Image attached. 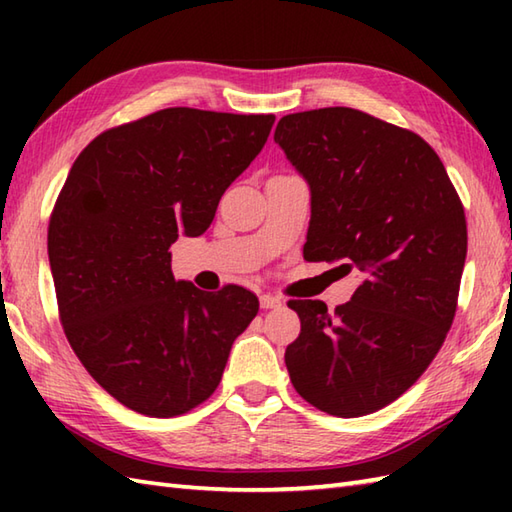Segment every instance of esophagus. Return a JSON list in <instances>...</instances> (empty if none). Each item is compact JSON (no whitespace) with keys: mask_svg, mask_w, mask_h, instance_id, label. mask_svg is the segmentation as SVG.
Instances as JSON below:
<instances>
[{"mask_svg":"<svg viewBox=\"0 0 512 512\" xmlns=\"http://www.w3.org/2000/svg\"><path fill=\"white\" fill-rule=\"evenodd\" d=\"M259 303H262L264 310H273V308L281 306V299L275 297V295H262V297H259Z\"/></svg>","mask_w":512,"mask_h":512,"instance_id":"34e87169","label":"esophagus"}]
</instances>
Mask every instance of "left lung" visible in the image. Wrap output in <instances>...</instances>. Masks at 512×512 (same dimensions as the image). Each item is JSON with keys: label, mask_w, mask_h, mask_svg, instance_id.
<instances>
[{"label": "left lung", "mask_w": 512, "mask_h": 512, "mask_svg": "<svg viewBox=\"0 0 512 512\" xmlns=\"http://www.w3.org/2000/svg\"><path fill=\"white\" fill-rule=\"evenodd\" d=\"M275 143L310 187L303 257L358 270L352 299L288 301L301 319L286 347L297 394L330 416L387 407L436 358L458 308L466 217L429 143L352 107L281 118Z\"/></svg>", "instance_id": "obj_1"}]
</instances>
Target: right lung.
Listing matches in <instances>:
<instances>
[{"label":"right lung","instance_id":"obj_1","mask_svg":"<svg viewBox=\"0 0 512 512\" xmlns=\"http://www.w3.org/2000/svg\"><path fill=\"white\" fill-rule=\"evenodd\" d=\"M273 114L167 107L107 129L68 173L48 226L59 317L107 394L173 418L217 389L253 292H202L171 273L169 246L211 226L231 182L266 145Z\"/></svg>","mask_w":512,"mask_h":512}]
</instances>
